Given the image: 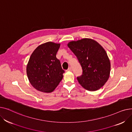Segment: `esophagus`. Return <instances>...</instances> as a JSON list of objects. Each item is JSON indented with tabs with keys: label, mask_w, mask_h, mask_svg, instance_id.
I'll return each mask as SVG.
<instances>
[{
	"label": "esophagus",
	"mask_w": 132,
	"mask_h": 132,
	"mask_svg": "<svg viewBox=\"0 0 132 132\" xmlns=\"http://www.w3.org/2000/svg\"><path fill=\"white\" fill-rule=\"evenodd\" d=\"M67 71H72V68L71 67H69L66 70Z\"/></svg>",
	"instance_id": "34e87169"
}]
</instances>
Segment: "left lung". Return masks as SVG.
Here are the masks:
<instances>
[{"label":"left lung","mask_w":132,"mask_h":132,"mask_svg":"<svg viewBox=\"0 0 132 132\" xmlns=\"http://www.w3.org/2000/svg\"><path fill=\"white\" fill-rule=\"evenodd\" d=\"M68 46L77 57L82 74L77 77L79 84L89 91H95L108 81L111 65L107 53L96 41L84 38L70 42Z\"/></svg>","instance_id":"8db88e82"}]
</instances>
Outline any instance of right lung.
Wrapping results in <instances>:
<instances>
[{
    "mask_svg": "<svg viewBox=\"0 0 132 132\" xmlns=\"http://www.w3.org/2000/svg\"><path fill=\"white\" fill-rule=\"evenodd\" d=\"M60 44L51 42L38 46L34 51L27 66V74L31 85L42 92L51 93L63 78L60 60L56 54Z\"/></svg>",
    "mask_w": 132,
    "mask_h": 132,
    "instance_id": "obj_1",
    "label": "right lung"
}]
</instances>
